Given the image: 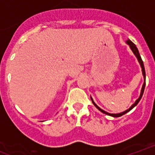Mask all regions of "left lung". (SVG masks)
I'll use <instances>...</instances> for the list:
<instances>
[{"label": "left lung", "instance_id": "left-lung-1", "mask_svg": "<svg viewBox=\"0 0 155 155\" xmlns=\"http://www.w3.org/2000/svg\"><path fill=\"white\" fill-rule=\"evenodd\" d=\"M127 43L128 44V45H129L131 49L133 50V53H134V54H135V55H136V57L137 58L138 61H139V62H140V67H141V69H142V74H143V75H144V79H145V82H144L143 86H142V88H141V92H140V97H139V98H138L137 100L136 101L135 103L133 104V106H131L129 109L127 110H125V111L122 112V113H120V114H110V113H108V112L105 111V110H101V108L99 107V106H97L96 104H95V102L93 101V99L91 98V99H92V101H93V105L96 106L97 108V109H98L99 110H100V111H101V112H102V113H104V114H108V115H110V116H113V117H120V116H122V115H124V114H126L127 112L130 111V110L133 109V108H134V107H135V106H137V105L138 102L140 101V99H141V97H142V95H143L144 90H145V86H146V71H145V67H144L143 61H142V59H141V58H140V54H139V51H138V49H137V46H136L135 45H134V44H133V42H132V41H130V40L127 41Z\"/></svg>", "mask_w": 155, "mask_h": 155}]
</instances>
